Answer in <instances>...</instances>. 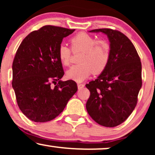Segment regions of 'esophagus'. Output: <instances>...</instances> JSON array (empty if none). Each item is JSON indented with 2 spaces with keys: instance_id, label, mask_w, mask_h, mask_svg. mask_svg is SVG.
<instances>
[{
  "instance_id": "1",
  "label": "esophagus",
  "mask_w": 155,
  "mask_h": 155,
  "mask_svg": "<svg viewBox=\"0 0 155 155\" xmlns=\"http://www.w3.org/2000/svg\"><path fill=\"white\" fill-rule=\"evenodd\" d=\"M84 84H78V89H79V90H81V89L84 88Z\"/></svg>"
}]
</instances>
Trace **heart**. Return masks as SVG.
<instances>
[{
  "mask_svg": "<svg viewBox=\"0 0 155 155\" xmlns=\"http://www.w3.org/2000/svg\"><path fill=\"white\" fill-rule=\"evenodd\" d=\"M73 51H81L79 63L73 65L66 71L68 79L81 82L92 74L104 71L110 58V46L106 41L97 40L87 33H77L70 40ZM60 61L65 66L70 63L71 50L65 44H61L58 49Z\"/></svg>",
  "mask_w": 155,
  "mask_h": 155,
  "instance_id": "heart-1",
  "label": "heart"
}]
</instances>
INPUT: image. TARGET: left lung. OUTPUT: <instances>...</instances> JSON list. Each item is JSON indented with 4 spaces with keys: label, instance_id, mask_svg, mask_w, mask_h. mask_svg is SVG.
Instances as JSON below:
<instances>
[{
    "label": "left lung",
    "instance_id": "1",
    "mask_svg": "<svg viewBox=\"0 0 155 155\" xmlns=\"http://www.w3.org/2000/svg\"><path fill=\"white\" fill-rule=\"evenodd\" d=\"M90 32L107 35L110 58L104 71L86 84L90 92L87 111L101 125L116 127L127 120L137 104L142 86L141 63L134 45L121 32L108 28Z\"/></svg>",
    "mask_w": 155,
    "mask_h": 155
}]
</instances>
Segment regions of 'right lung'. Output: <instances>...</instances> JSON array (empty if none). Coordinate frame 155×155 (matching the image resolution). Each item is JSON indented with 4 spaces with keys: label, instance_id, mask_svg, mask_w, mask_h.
<instances>
[{
    "label": "right lung",
    "instance_id": "add662e5",
    "mask_svg": "<svg viewBox=\"0 0 155 155\" xmlns=\"http://www.w3.org/2000/svg\"><path fill=\"white\" fill-rule=\"evenodd\" d=\"M74 31L44 26L27 35L17 49L12 64V87L19 108L33 122L52 120L77 91L74 81L60 80L64 71L58 54L63 39Z\"/></svg>",
    "mask_w": 155,
    "mask_h": 155
}]
</instances>
